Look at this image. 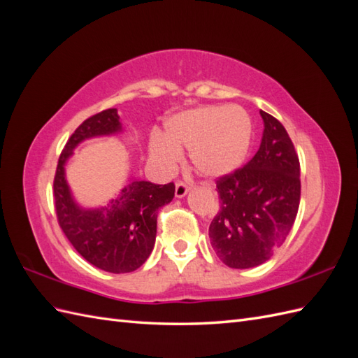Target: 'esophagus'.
<instances>
[{
	"instance_id": "esophagus-1",
	"label": "esophagus",
	"mask_w": 358,
	"mask_h": 358,
	"mask_svg": "<svg viewBox=\"0 0 358 358\" xmlns=\"http://www.w3.org/2000/svg\"><path fill=\"white\" fill-rule=\"evenodd\" d=\"M189 191H191V187L185 183L175 185V196H177V199H185Z\"/></svg>"
}]
</instances>
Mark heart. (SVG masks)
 I'll return each instance as SVG.
<instances>
[{"label":"heart","instance_id":"1","mask_svg":"<svg viewBox=\"0 0 358 358\" xmlns=\"http://www.w3.org/2000/svg\"><path fill=\"white\" fill-rule=\"evenodd\" d=\"M252 123L238 106H203L166 121L164 136L154 134L150 157L171 171L181 149H189L192 166L204 177L220 178L237 171L248 155Z\"/></svg>","mask_w":358,"mask_h":358}]
</instances>
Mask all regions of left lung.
I'll return each mask as SVG.
<instances>
[{
	"label": "left lung",
	"mask_w": 358,
	"mask_h": 358,
	"mask_svg": "<svg viewBox=\"0 0 358 358\" xmlns=\"http://www.w3.org/2000/svg\"><path fill=\"white\" fill-rule=\"evenodd\" d=\"M263 136L250 162L217 181L220 212L209 226L210 246L226 266L263 264L283 245L300 204V162L286 129L260 110Z\"/></svg>",
	"instance_id": "left-lung-1"
}]
</instances>
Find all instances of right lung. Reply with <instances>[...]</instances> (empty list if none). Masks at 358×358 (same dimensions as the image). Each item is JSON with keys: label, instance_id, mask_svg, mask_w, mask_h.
I'll return each mask as SVG.
<instances>
[{"label": "right lung", "instance_id": "add662e5", "mask_svg": "<svg viewBox=\"0 0 358 358\" xmlns=\"http://www.w3.org/2000/svg\"><path fill=\"white\" fill-rule=\"evenodd\" d=\"M123 131L117 109L87 118L66 143L53 181L58 223L67 240L90 264L112 273L132 272L148 260L155 245L158 210L175 194L173 183L129 178L104 206L85 208L75 200L66 178V164L73 150L86 140Z\"/></svg>", "mask_w": 358, "mask_h": 358}]
</instances>
